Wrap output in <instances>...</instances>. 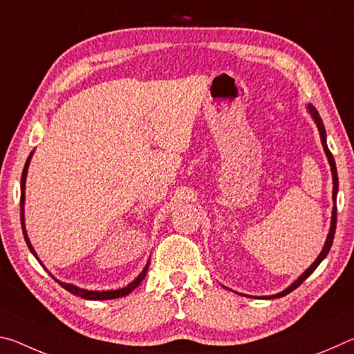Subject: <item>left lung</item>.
<instances>
[{"label": "left lung", "mask_w": 354, "mask_h": 354, "mask_svg": "<svg viewBox=\"0 0 354 354\" xmlns=\"http://www.w3.org/2000/svg\"><path fill=\"white\" fill-rule=\"evenodd\" d=\"M309 111L310 113H313V117L315 120L317 127H319V131H320V137H322V143H323V149H325V153L328 156V160H329V165H331V171H333V183H334V187H333V201H334V207H333V220H331V230H329V234H328V239H326V243L325 247H323L320 256L317 257V261L310 266L306 272H304L301 277H299L295 283H293L290 287H287L286 290H283L281 293H277V295H272L268 298H279V297H284L287 295V293H290L292 290H295L298 286H301V283L304 279H306L310 273H313L317 267H319V263L325 259L326 254L329 253V250H331V245H333V241H334V232H335V223H337V206H335V198H337V189H339V179H337V169H335V162H334V158L331 151L328 149V145H326V133H325V127H323V122L322 118L319 115V112L315 111V107L309 106Z\"/></svg>", "instance_id": "1"}]
</instances>
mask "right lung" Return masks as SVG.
Listing matches in <instances>:
<instances>
[{"mask_svg":"<svg viewBox=\"0 0 354 354\" xmlns=\"http://www.w3.org/2000/svg\"><path fill=\"white\" fill-rule=\"evenodd\" d=\"M29 160H31V156H29L26 164H25V169H23L21 173V196H20V220H21V230H23V236H25V241L28 243L29 250H31V253L37 257L35 254V251L32 248L31 242H29L28 234H26V230H25V217H23V205H25V183H26V173H28V165H29ZM148 266L149 262L147 263L145 270L140 273V277H137V279H134L133 283H131L128 287H123V289H118V290H107V292H92V290H82V289H77L76 286H71L67 283H61V281H57L59 284H61L65 290H68L70 293H73V295H77L81 298H86V299H112V298H120V297H124L128 295L129 292H133L137 286H139L143 278H145V274L148 272Z\"/></svg>","mask_w":354,"mask_h":354,"instance_id":"add662e5","label":"right lung"}]
</instances>
